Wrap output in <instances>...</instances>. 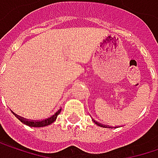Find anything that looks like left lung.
Returning <instances> with one entry per match:
<instances>
[{
    "label": "left lung",
    "mask_w": 158,
    "mask_h": 158,
    "mask_svg": "<svg viewBox=\"0 0 158 158\" xmlns=\"http://www.w3.org/2000/svg\"><path fill=\"white\" fill-rule=\"evenodd\" d=\"M94 123H95L96 125H98V126H99V127H106V126H105V125L103 126L102 124H100V123H98V122L95 121V120H94Z\"/></svg>",
    "instance_id": "left-lung-1"
}]
</instances>
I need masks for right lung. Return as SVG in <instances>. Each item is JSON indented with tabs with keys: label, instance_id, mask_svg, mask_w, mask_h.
<instances>
[{
	"label": "right lung",
	"instance_id": "obj_1",
	"mask_svg": "<svg viewBox=\"0 0 158 158\" xmlns=\"http://www.w3.org/2000/svg\"><path fill=\"white\" fill-rule=\"evenodd\" d=\"M60 111H61V109H59L56 113H54L52 116H50L49 118H45V119H42V120H29V119H26V118H23L22 117H20V116H18V115H16L15 114V116L18 118V119L20 120L21 122H22L23 124H25V125H27V126H29V127H45V126H49L50 125L51 123H53V122L56 120V118H57V117H58V115L60 113Z\"/></svg>",
	"mask_w": 158,
	"mask_h": 158
}]
</instances>
